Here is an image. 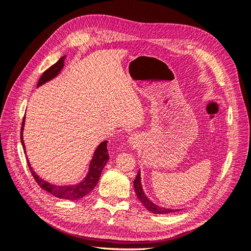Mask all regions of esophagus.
<instances>
[{
    "mask_svg": "<svg viewBox=\"0 0 251 251\" xmlns=\"http://www.w3.org/2000/svg\"><path fill=\"white\" fill-rule=\"evenodd\" d=\"M127 142H128V144H131V146H133V147H137L139 143L138 136H136V135L130 136V138L127 139Z\"/></svg>",
    "mask_w": 251,
    "mask_h": 251,
    "instance_id": "34e87169",
    "label": "esophagus"
}]
</instances>
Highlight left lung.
<instances>
[{
	"instance_id": "1",
	"label": "left lung",
	"mask_w": 251,
	"mask_h": 251,
	"mask_svg": "<svg viewBox=\"0 0 251 251\" xmlns=\"http://www.w3.org/2000/svg\"><path fill=\"white\" fill-rule=\"evenodd\" d=\"M134 188H135V193L139 201L143 204V206L146 207L148 210L151 211L153 214L156 215H164V214H170V212L174 211H178L180 209H174V208H165L162 206H159V205H156L153 201H151L149 199V197L146 195V193L143 192V188L141 185V175H140V170L138 171L137 176H136L134 180Z\"/></svg>"
}]
</instances>
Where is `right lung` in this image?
<instances>
[{
	"mask_svg": "<svg viewBox=\"0 0 251 251\" xmlns=\"http://www.w3.org/2000/svg\"><path fill=\"white\" fill-rule=\"evenodd\" d=\"M65 58L66 56H62L57 62L51 66L48 70L45 71L42 75V77L40 78L39 82H37V88L45 85V83L52 80L53 78H55L57 75L62 72L63 68L65 66ZM24 126H25V117L24 120H23L22 124V128H21V142L23 149H24V151L26 154V148H25V143L24 140H23V132H24ZM108 141L104 140L98 144V147L95 149L94 154L92 159H91L90 164H89V170L86 175V177L83 178L80 182L76 184H72V185H56L50 183V182L42 179L39 175H37L33 169L31 164H30L28 157H27V163L29 166V170L31 172L32 176L34 180L36 181V183L40 185L41 188L45 189V191L50 193L56 198L59 199H65V200H78L83 198V197L87 196L89 193H91L96 186L98 180H100V177L101 175V172L104 168V165L107 164L109 160V153H108V148H107Z\"/></svg>",
	"mask_w": 251,
	"mask_h": 251,
	"instance_id": "right-lung-1",
	"label": "right lung"
}]
</instances>
